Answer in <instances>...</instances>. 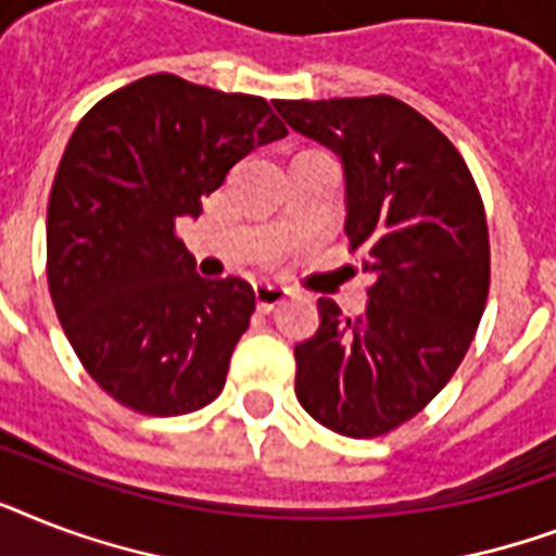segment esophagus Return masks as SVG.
<instances>
[{
    "mask_svg": "<svg viewBox=\"0 0 556 556\" xmlns=\"http://www.w3.org/2000/svg\"><path fill=\"white\" fill-rule=\"evenodd\" d=\"M253 294H256V305H260L262 312H270L279 303H286L291 291L282 286H274V282H260V286L253 288Z\"/></svg>",
    "mask_w": 556,
    "mask_h": 556,
    "instance_id": "34e87169",
    "label": "esophagus"
}]
</instances>
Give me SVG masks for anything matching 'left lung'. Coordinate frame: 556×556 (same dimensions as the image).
Here are the masks:
<instances>
[{
  "mask_svg": "<svg viewBox=\"0 0 556 556\" xmlns=\"http://www.w3.org/2000/svg\"><path fill=\"white\" fill-rule=\"evenodd\" d=\"M274 106L343 161L349 248L371 277L357 317L317 300L320 329L294 349L296 397L340 435H387L439 395L473 343L491 288L482 195L447 135L389 94Z\"/></svg>",
  "mask_w": 556,
  "mask_h": 556,
  "instance_id": "8db88e82",
  "label": "left lung"
}]
</instances>
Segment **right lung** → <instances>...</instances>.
<instances>
[{
    "label": "right lung",
    "instance_id": "add662e5",
    "mask_svg": "<svg viewBox=\"0 0 556 556\" xmlns=\"http://www.w3.org/2000/svg\"><path fill=\"white\" fill-rule=\"evenodd\" d=\"M268 100L150 74L86 112L48 199V291L94 383L141 415H185L225 389L256 308L239 277L204 279L176 236L236 161L286 138Z\"/></svg>",
    "mask_w": 556,
    "mask_h": 556
}]
</instances>
